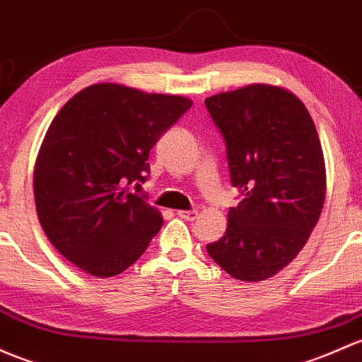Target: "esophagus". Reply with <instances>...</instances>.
Segmentation results:
<instances>
[{
	"mask_svg": "<svg viewBox=\"0 0 362 362\" xmlns=\"http://www.w3.org/2000/svg\"><path fill=\"white\" fill-rule=\"evenodd\" d=\"M177 215L180 216V218L189 220V222H192V220H196L197 210H180V211H177Z\"/></svg>",
	"mask_w": 362,
	"mask_h": 362,
	"instance_id": "1",
	"label": "esophagus"
}]
</instances>
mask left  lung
Listing matches in <instances>:
<instances>
[{
    "label": "left lung",
    "instance_id": "obj_1",
    "mask_svg": "<svg viewBox=\"0 0 362 362\" xmlns=\"http://www.w3.org/2000/svg\"><path fill=\"white\" fill-rule=\"evenodd\" d=\"M204 104L226 140L230 184L243 194L208 255L234 279L265 281L300 253L321 216L326 166L317 130L303 102L281 86L253 83Z\"/></svg>",
    "mask_w": 362,
    "mask_h": 362
}]
</instances>
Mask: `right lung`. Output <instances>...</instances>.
I'll list each match as a JSON object with an SVG mask.
<instances>
[{
  "label": "right lung",
  "mask_w": 362,
  "mask_h": 362,
  "mask_svg": "<svg viewBox=\"0 0 362 362\" xmlns=\"http://www.w3.org/2000/svg\"><path fill=\"white\" fill-rule=\"evenodd\" d=\"M191 105L180 95L97 83L57 112L33 187L41 227L71 264L112 277L147 250L163 216L128 185L146 182L149 151Z\"/></svg>",
  "instance_id": "1"
}]
</instances>
